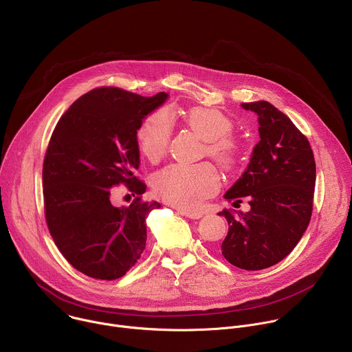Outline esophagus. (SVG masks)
I'll list each match as a JSON object with an SVG mask.
<instances>
[{
	"instance_id": "34e87169",
	"label": "esophagus",
	"mask_w": 352,
	"mask_h": 352,
	"mask_svg": "<svg viewBox=\"0 0 352 352\" xmlns=\"http://www.w3.org/2000/svg\"><path fill=\"white\" fill-rule=\"evenodd\" d=\"M177 212L186 218H190V219H199L202 217V214L199 212V210H191V209H180V208H176Z\"/></svg>"
}]
</instances>
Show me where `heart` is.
I'll use <instances>...</instances> for the list:
<instances>
[{"instance_id":"obj_1","label":"heart","mask_w":352,"mask_h":352,"mask_svg":"<svg viewBox=\"0 0 352 352\" xmlns=\"http://www.w3.org/2000/svg\"><path fill=\"white\" fill-rule=\"evenodd\" d=\"M184 119L190 129L205 140V151L210 158L226 169L233 166L239 146L234 138L228 135L233 127L229 118L217 109L197 107L190 109ZM172 131L173 124L168 111H157L137 131L140 150L150 161H160L168 153ZM153 183L157 195L162 199L175 206L190 209L217 192L219 177L212 165L206 162L197 165L175 164L158 172Z\"/></svg>"}]
</instances>
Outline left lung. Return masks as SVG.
<instances>
[{"instance_id":"8db88e82","label":"left lung","mask_w":352,"mask_h":352,"mask_svg":"<svg viewBox=\"0 0 352 352\" xmlns=\"http://www.w3.org/2000/svg\"><path fill=\"white\" fill-rule=\"evenodd\" d=\"M258 115L259 143L241 177L225 198L248 212L223 209L229 232L222 255L245 270H261L285 259L305 233L311 215L316 165L308 138L287 115L267 101L244 102Z\"/></svg>"}]
</instances>
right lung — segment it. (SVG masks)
<instances>
[{
  "mask_svg": "<svg viewBox=\"0 0 352 352\" xmlns=\"http://www.w3.org/2000/svg\"><path fill=\"white\" fill-rule=\"evenodd\" d=\"M166 100V93L94 89L54 129L43 165L45 221L65 259L90 277H122L146 248V219L161 204L142 201L146 184L133 175L140 166L137 130ZM120 184L138 197L118 208L110 194Z\"/></svg>",
  "mask_w": 352,
  "mask_h": 352,
  "instance_id": "obj_1",
  "label": "right lung"
}]
</instances>
